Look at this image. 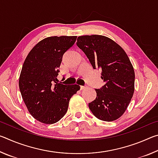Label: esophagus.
<instances>
[{
  "label": "esophagus",
  "instance_id": "obj_1",
  "mask_svg": "<svg viewBox=\"0 0 158 158\" xmlns=\"http://www.w3.org/2000/svg\"><path fill=\"white\" fill-rule=\"evenodd\" d=\"M85 88H86V86H84V85H81V86H80V89H81V90H84V89H85Z\"/></svg>",
  "mask_w": 158,
  "mask_h": 158
}]
</instances>
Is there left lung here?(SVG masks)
Masks as SVG:
<instances>
[{
    "label": "left lung",
    "instance_id": "8db88e82",
    "mask_svg": "<svg viewBox=\"0 0 158 158\" xmlns=\"http://www.w3.org/2000/svg\"><path fill=\"white\" fill-rule=\"evenodd\" d=\"M77 45L89 58L93 69H100L105 85L95 89L97 97L89 104L98 119L113 121L126 110L135 91L133 66L123 49L103 35L79 36Z\"/></svg>",
    "mask_w": 158,
    "mask_h": 158
}]
</instances>
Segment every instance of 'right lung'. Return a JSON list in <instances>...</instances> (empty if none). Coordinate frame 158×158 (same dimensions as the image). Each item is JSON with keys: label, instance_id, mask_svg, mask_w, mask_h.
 <instances>
[{"label": "right lung", "instance_id": "1", "mask_svg": "<svg viewBox=\"0 0 158 158\" xmlns=\"http://www.w3.org/2000/svg\"><path fill=\"white\" fill-rule=\"evenodd\" d=\"M77 37H46L31 50L23 64L19 80L21 94L29 113L42 123L60 121L72 96L80 89L79 85L58 84L57 79L63 56Z\"/></svg>", "mask_w": 158, "mask_h": 158}]
</instances>
